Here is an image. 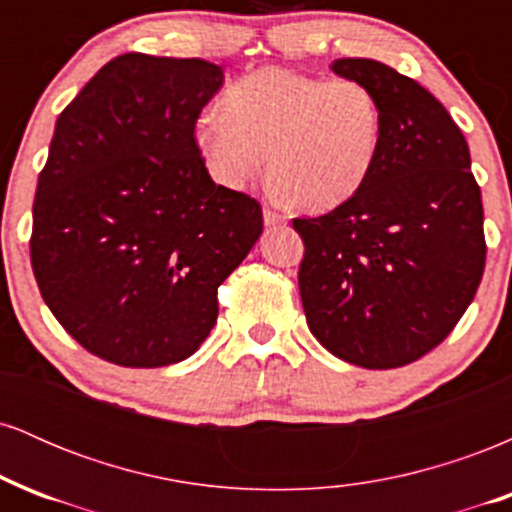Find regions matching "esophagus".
<instances>
[{"instance_id": "34e87169", "label": "esophagus", "mask_w": 512, "mask_h": 512, "mask_svg": "<svg viewBox=\"0 0 512 512\" xmlns=\"http://www.w3.org/2000/svg\"><path fill=\"white\" fill-rule=\"evenodd\" d=\"M262 219H264V226H284L286 223V219L281 214H276V211H272V209H264L262 211Z\"/></svg>"}]
</instances>
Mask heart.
Here are the masks:
<instances>
[{
    "label": "heart",
    "instance_id": "b5f03b06",
    "mask_svg": "<svg viewBox=\"0 0 512 512\" xmlns=\"http://www.w3.org/2000/svg\"><path fill=\"white\" fill-rule=\"evenodd\" d=\"M195 144L219 185L240 190L269 154L274 192L325 214L363 190L383 146V108L356 79L267 67L243 76L195 125Z\"/></svg>",
    "mask_w": 512,
    "mask_h": 512
}]
</instances>
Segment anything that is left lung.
Masks as SVG:
<instances>
[{
  "mask_svg": "<svg viewBox=\"0 0 512 512\" xmlns=\"http://www.w3.org/2000/svg\"><path fill=\"white\" fill-rule=\"evenodd\" d=\"M332 72L373 88L383 146L351 202L293 219L305 320L342 361L399 368L436 349L474 301L486 262L481 192L467 139L424 86L363 57Z\"/></svg>",
  "mask_w": 512,
  "mask_h": 512,
  "instance_id": "8db88e82",
  "label": "left lung"
}]
</instances>
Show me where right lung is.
<instances>
[{"label": "right lung", "mask_w": 512, "mask_h": 512, "mask_svg": "<svg viewBox=\"0 0 512 512\" xmlns=\"http://www.w3.org/2000/svg\"><path fill=\"white\" fill-rule=\"evenodd\" d=\"M223 84L204 60L129 52L57 117L33 202L43 301L103 361H185L216 325V289L262 236V209L211 180L195 144Z\"/></svg>", "instance_id": "add662e5"}]
</instances>
